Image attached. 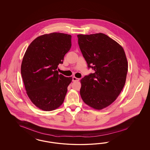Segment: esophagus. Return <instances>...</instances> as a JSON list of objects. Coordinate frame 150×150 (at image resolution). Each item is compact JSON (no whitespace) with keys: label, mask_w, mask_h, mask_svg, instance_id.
<instances>
[{"label":"esophagus","mask_w":150,"mask_h":150,"mask_svg":"<svg viewBox=\"0 0 150 150\" xmlns=\"http://www.w3.org/2000/svg\"><path fill=\"white\" fill-rule=\"evenodd\" d=\"M79 80H80V79H79V78H77V77H75V76H73V82L78 81H79Z\"/></svg>","instance_id":"obj_1"}]
</instances>
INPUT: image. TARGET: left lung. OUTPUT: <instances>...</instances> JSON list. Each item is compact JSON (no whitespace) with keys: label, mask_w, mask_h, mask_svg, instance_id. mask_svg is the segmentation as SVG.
<instances>
[{"label":"left lung","mask_w":150,"mask_h":150,"mask_svg":"<svg viewBox=\"0 0 150 150\" xmlns=\"http://www.w3.org/2000/svg\"><path fill=\"white\" fill-rule=\"evenodd\" d=\"M78 44L88 68L95 73L81 80L80 95L83 102L96 109L111 105L125 85L127 59L123 47L106 35H78Z\"/></svg>","instance_id":"obj_1"}]
</instances>
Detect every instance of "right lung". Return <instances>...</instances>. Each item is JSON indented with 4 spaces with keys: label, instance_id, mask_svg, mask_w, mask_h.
<instances>
[{
    "label": "right lung",
    "instance_id": "obj_1",
    "mask_svg": "<svg viewBox=\"0 0 150 150\" xmlns=\"http://www.w3.org/2000/svg\"><path fill=\"white\" fill-rule=\"evenodd\" d=\"M71 47V35L54 32L38 37L26 51L21 74L27 95L40 109L53 110L63 103L72 77L57 70Z\"/></svg>",
    "mask_w": 150,
    "mask_h": 150
}]
</instances>
